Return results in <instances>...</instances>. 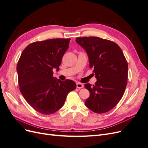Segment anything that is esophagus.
Returning a JSON list of instances; mask_svg holds the SVG:
<instances>
[{
  "label": "esophagus",
  "mask_w": 148,
  "mask_h": 148,
  "mask_svg": "<svg viewBox=\"0 0 148 148\" xmlns=\"http://www.w3.org/2000/svg\"><path fill=\"white\" fill-rule=\"evenodd\" d=\"M77 88L78 89H81L83 88V84L81 83H77Z\"/></svg>",
  "instance_id": "1"
}]
</instances>
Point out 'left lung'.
I'll list each match as a JSON object with an SVG mask.
<instances>
[{"label": "left lung", "mask_w": 148, "mask_h": 148, "mask_svg": "<svg viewBox=\"0 0 148 148\" xmlns=\"http://www.w3.org/2000/svg\"><path fill=\"white\" fill-rule=\"evenodd\" d=\"M86 51L89 68H93L97 82L84 84L90 92L85 105L94 112H107L122 99L127 84L128 64L117 44L98 37L76 38Z\"/></svg>", "instance_id": "obj_1"}]
</instances>
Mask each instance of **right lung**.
I'll return each instance as SVG.
<instances>
[{
  "label": "right lung",
  "mask_w": 148,
  "mask_h": 148,
  "mask_svg": "<svg viewBox=\"0 0 148 148\" xmlns=\"http://www.w3.org/2000/svg\"><path fill=\"white\" fill-rule=\"evenodd\" d=\"M70 39H51L31 43L22 52L16 70L20 90L33 108L45 115L55 113L64 104L68 94L77 87L70 79L53 77L59 69Z\"/></svg>",
  "instance_id": "obj_1"
}]
</instances>
